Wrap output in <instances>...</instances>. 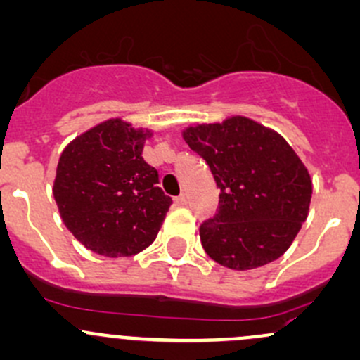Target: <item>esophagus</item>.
Returning <instances> with one entry per match:
<instances>
[{
	"instance_id": "esophagus-1",
	"label": "esophagus",
	"mask_w": 360,
	"mask_h": 360,
	"mask_svg": "<svg viewBox=\"0 0 360 360\" xmlns=\"http://www.w3.org/2000/svg\"><path fill=\"white\" fill-rule=\"evenodd\" d=\"M188 203V196L186 195H179L176 198V205L177 207H184Z\"/></svg>"
}]
</instances>
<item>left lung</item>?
Wrapping results in <instances>:
<instances>
[{
    "instance_id": "obj_1",
    "label": "left lung",
    "mask_w": 360,
    "mask_h": 360,
    "mask_svg": "<svg viewBox=\"0 0 360 360\" xmlns=\"http://www.w3.org/2000/svg\"><path fill=\"white\" fill-rule=\"evenodd\" d=\"M184 141L210 167L219 209L200 226L207 255L248 271L279 259L309 215L312 181L286 139L248 117L196 124Z\"/></svg>"
}]
</instances>
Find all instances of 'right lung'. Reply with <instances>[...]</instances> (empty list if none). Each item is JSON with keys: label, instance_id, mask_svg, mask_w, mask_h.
<instances>
[{"label": "right lung", "instance_id": "add662e5", "mask_svg": "<svg viewBox=\"0 0 360 360\" xmlns=\"http://www.w3.org/2000/svg\"><path fill=\"white\" fill-rule=\"evenodd\" d=\"M148 129L108 119L72 139L56 165L53 196L63 224L91 252L131 257L150 247L172 198L145 162Z\"/></svg>", "mask_w": 360, "mask_h": 360}]
</instances>
